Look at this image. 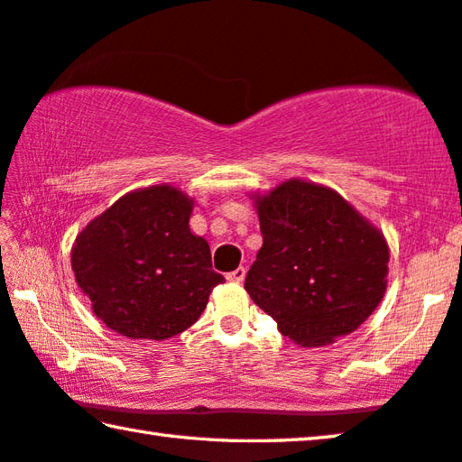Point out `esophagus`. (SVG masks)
Returning a JSON list of instances; mask_svg holds the SVG:
<instances>
[{"mask_svg":"<svg viewBox=\"0 0 462 462\" xmlns=\"http://www.w3.org/2000/svg\"><path fill=\"white\" fill-rule=\"evenodd\" d=\"M226 279H228L230 282H242V281L246 279V268L245 266H238L236 271L228 273V276H226Z\"/></svg>","mask_w":462,"mask_h":462,"instance_id":"obj_1","label":"esophagus"}]
</instances>
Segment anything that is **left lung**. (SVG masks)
<instances>
[{
    "mask_svg": "<svg viewBox=\"0 0 462 462\" xmlns=\"http://www.w3.org/2000/svg\"><path fill=\"white\" fill-rule=\"evenodd\" d=\"M263 246L246 274L250 299L303 347H323L370 317L388 287L383 234L337 191L287 180L253 194Z\"/></svg>",
    "mask_w": 462,
    "mask_h": 462,
    "instance_id": "8db88e82",
    "label": "left lung"
}]
</instances>
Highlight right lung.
<instances>
[{
    "label": "right lung",
    "mask_w": 462,
    "mask_h": 462,
    "mask_svg": "<svg viewBox=\"0 0 462 462\" xmlns=\"http://www.w3.org/2000/svg\"><path fill=\"white\" fill-rule=\"evenodd\" d=\"M194 198L180 188L129 191L72 245V271L92 311L129 339L162 341L194 325L224 276L189 230Z\"/></svg>",
    "instance_id": "1"
}]
</instances>
